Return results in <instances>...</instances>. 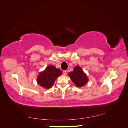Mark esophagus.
<instances>
[{"label": "esophagus", "instance_id": "esophagus-1", "mask_svg": "<svg viewBox=\"0 0 128 128\" xmlns=\"http://www.w3.org/2000/svg\"><path fill=\"white\" fill-rule=\"evenodd\" d=\"M63 74H64V75H67V71L66 70H64L63 72Z\"/></svg>", "mask_w": 128, "mask_h": 128}]
</instances>
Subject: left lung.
Returning a JSON list of instances; mask_svg holds the SVG:
<instances>
[{
    "mask_svg": "<svg viewBox=\"0 0 128 128\" xmlns=\"http://www.w3.org/2000/svg\"><path fill=\"white\" fill-rule=\"evenodd\" d=\"M68 75L72 82L78 88L84 86L88 80L86 74L83 72L82 68L78 66H76L73 71L69 72Z\"/></svg>",
    "mask_w": 128,
    "mask_h": 128,
    "instance_id": "8db88e82",
    "label": "left lung"
}]
</instances>
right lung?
Listing matches in <instances>:
<instances>
[{
    "label": "right lung",
    "mask_w": 128,
    "mask_h": 128,
    "mask_svg": "<svg viewBox=\"0 0 128 128\" xmlns=\"http://www.w3.org/2000/svg\"><path fill=\"white\" fill-rule=\"evenodd\" d=\"M62 74V71L56 68L54 66L49 65L44 70L39 74L37 78V82L42 87L49 89L52 87L56 79Z\"/></svg>",
    "instance_id": "1"
}]
</instances>
